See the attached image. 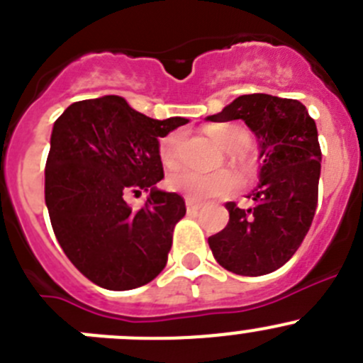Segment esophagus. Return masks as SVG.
I'll use <instances>...</instances> for the list:
<instances>
[{"label": "esophagus", "instance_id": "esophagus-1", "mask_svg": "<svg viewBox=\"0 0 363 363\" xmlns=\"http://www.w3.org/2000/svg\"><path fill=\"white\" fill-rule=\"evenodd\" d=\"M185 205H187V210L189 212H198L199 208H201V203H196V201H191V199H187V201H185Z\"/></svg>", "mask_w": 363, "mask_h": 363}]
</instances>
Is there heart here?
I'll use <instances>...</instances> for the list:
<instances>
[{
  "mask_svg": "<svg viewBox=\"0 0 363 363\" xmlns=\"http://www.w3.org/2000/svg\"><path fill=\"white\" fill-rule=\"evenodd\" d=\"M208 137H212L223 150L228 151L231 164L246 167L247 162L240 151L246 150L251 143V135L240 124L223 123L212 124L206 128ZM179 143L182 137L178 132H171L158 140V158L165 169H174L179 162ZM167 187L171 191L184 194L191 201H206V199L228 198L239 189V178L233 172L217 171L212 174H199L194 171H176L167 178Z\"/></svg>",
  "mask_w": 363,
  "mask_h": 363,
  "instance_id": "obj_1",
  "label": "heart"
}]
</instances>
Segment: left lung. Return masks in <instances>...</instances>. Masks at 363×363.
<instances>
[{
  "mask_svg": "<svg viewBox=\"0 0 363 363\" xmlns=\"http://www.w3.org/2000/svg\"><path fill=\"white\" fill-rule=\"evenodd\" d=\"M208 119H242L258 137L264 158L255 205L228 203L230 220L208 237V246L226 271L269 274L291 260L315 216L320 174L315 121L298 99L269 94L239 96Z\"/></svg>",
  "mask_w": 363,
  "mask_h": 363,
  "instance_id": "left-lung-1",
  "label": "left lung"
}]
</instances>
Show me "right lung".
Listing matches in <instances>:
<instances>
[{"instance_id": "obj_1", "label": "right lung", "mask_w": 363, "mask_h": 363, "mask_svg": "<svg viewBox=\"0 0 363 363\" xmlns=\"http://www.w3.org/2000/svg\"><path fill=\"white\" fill-rule=\"evenodd\" d=\"M187 123L151 119L119 96L76 101L55 121L44 189L51 226L65 257L99 287H143L167 264L187 208L176 192L155 189L164 178L158 139ZM140 190L152 192L135 211L125 196Z\"/></svg>"}]
</instances>
